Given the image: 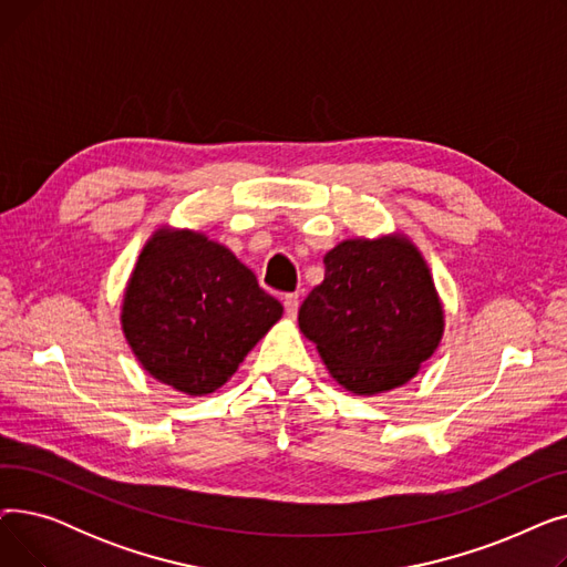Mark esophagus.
I'll return each instance as SVG.
<instances>
[{
	"label": "esophagus",
	"instance_id": "1",
	"mask_svg": "<svg viewBox=\"0 0 567 567\" xmlns=\"http://www.w3.org/2000/svg\"><path fill=\"white\" fill-rule=\"evenodd\" d=\"M282 303H285V312L293 319L296 312H299V293H285Z\"/></svg>",
	"mask_w": 567,
	"mask_h": 567
}]
</instances>
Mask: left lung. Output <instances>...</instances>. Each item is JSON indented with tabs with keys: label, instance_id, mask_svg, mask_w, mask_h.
Masks as SVG:
<instances>
[{
	"label": "left lung",
	"instance_id": "left-lung-1",
	"mask_svg": "<svg viewBox=\"0 0 567 567\" xmlns=\"http://www.w3.org/2000/svg\"><path fill=\"white\" fill-rule=\"evenodd\" d=\"M323 282L299 326L347 391L374 395L406 383L439 347L443 310L421 252L406 238H353L323 257Z\"/></svg>",
	"mask_w": 567,
	"mask_h": 567
}]
</instances>
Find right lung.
<instances>
[{
	"instance_id": "obj_1",
	"label": "right lung",
	"mask_w": 567,
	"mask_h": 567,
	"mask_svg": "<svg viewBox=\"0 0 567 567\" xmlns=\"http://www.w3.org/2000/svg\"><path fill=\"white\" fill-rule=\"evenodd\" d=\"M282 317L248 266L193 231H156L131 276L122 323L142 368L188 395L236 372Z\"/></svg>"
}]
</instances>
